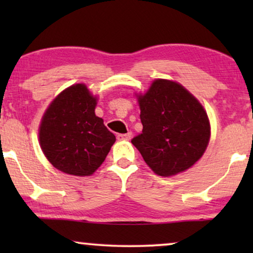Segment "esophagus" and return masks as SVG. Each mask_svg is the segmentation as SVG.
Listing matches in <instances>:
<instances>
[{
    "label": "esophagus",
    "mask_w": 253,
    "mask_h": 253,
    "mask_svg": "<svg viewBox=\"0 0 253 253\" xmlns=\"http://www.w3.org/2000/svg\"><path fill=\"white\" fill-rule=\"evenodd\" d=\"M131 137H132V132L117 134V139H119V140H130Z\"/></svg>",
    "instance_id": "34e87169"
}]
</instances>
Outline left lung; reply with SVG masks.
I'll list each match as a JSON object with an SVG mask.
<instances>
[{
	"label": "left lung",
	"instance_id": "1",
	"mask_svg": "<svg viewBox=\"0 0 253 253\" xmlns=\"http://www.w3.org/2000/svg\"><path fill=\"white\" fill-rule=\"evenodd\" d=\"M138 102L143 131L131 143L155 174L176 175L202 158L210 122L191 93L177 83L157 79Z\"/></svg>",
	"mask_w": 253,
	"mask_h": 253
}]
</instances>
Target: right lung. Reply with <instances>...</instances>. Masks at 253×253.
<instances>
[{"instance_id": "1", "label": "right lung", "mask_w": 253, "mask_h": 253, "mask_svg": "<svg viewBox=\"0 0 253 253\" xmlns=\"http://www.w3.org/2000/svg\"><path fill=\"white\" fill-rule=\"evenodd\" d=\"M96 98L84 84L64 89L48 107L39 139L48 161L65 174L88 176L98 169L116 138L95 115Z\"/></svg>"}]
</instances>
